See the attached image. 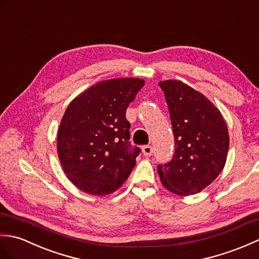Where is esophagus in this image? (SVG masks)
Instances as JSON below:
<instances>
[{"mask_svg": "<svg viewBox=\"0 0 259 259\" xmlns=\"http://www.w3.org/2000/svg\"><path fill=\"white\" fill-rule=\"evenodd\" d=\"M143 154L145 155V156H152L153 155V147L151 145H145L143 147Z\"/></svg>", "mask_w": 259, "mask_h": 259, "instance_id": "esophagus-1", "label": "esophagus"}]
</instances>
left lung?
Wrapping results in <instances>:
<instances>
[{
	"mask_svg": "<svg viewBox=\"0 0 259 259\" xmlns=\"http://www.w3.org/2000/svg\"><path fill=\"white\" fill-rule=\"evenodd\" d=\"M165 94L175 139L170 162L157 166L169 192L193 195L215 180L226 163L229 136L221 112L204 95L180 81L158 83Z\"/></svg>",
	"mask_w": 259,
	"mask_h": 259,
	"instance_id": "left-lung-1",
	"label": "left lung"
}]
</instances>
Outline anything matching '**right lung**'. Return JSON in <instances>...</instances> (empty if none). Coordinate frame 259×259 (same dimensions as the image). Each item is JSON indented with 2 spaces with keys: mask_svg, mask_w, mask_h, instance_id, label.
Masks as SVG:
<instances>
[{
  "mask_svg": "<svg viewBox=\"0 0 259 259\" xmlns=\"http://www.w3.org/2000/svg\"><path fill=\"white\" fill-rule=\"evenodd\" d=\"M145 82L114 78L86 90L67 106L57 133L63 169L81 191H116L133 170L141 148L130 142L126 110Z\"/></svg>",
  "mask_w": 259,
  "mask_h": 259,
  "instance_id": "right-lung-1",
  "label": "right lung"
}]
</instances>
